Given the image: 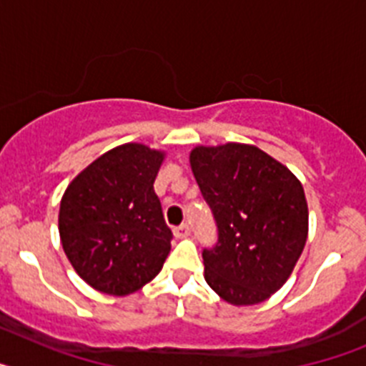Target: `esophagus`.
I'll return each mask as SVG.
<instances>
[{
  "instance_id": "esophagus-1",
  "label": "esophagus",
  "mask_w": 366,
  "mask_h": 366,
  "mask_svg": "<svg viewBox=\"0 0 366 366\" xmlns=\"http://www.w3.org/2000/svg\"><path fill=\"white\" fill-rule=\"evenodd\" d=\"M189 234H190L189 223H181V225L174 227V236H176V238H187Z\"/></svg>"
}]
</instances>
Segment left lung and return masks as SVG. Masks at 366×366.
Instances as JSON below:
<instances>
[{"label": "left lung", "mask_w": 366, "mask_h": 366, "mask_svg": "<svg viewBox=\"0 0 366 366\" xmlns=\"http://www.w3.org/2000/svg\"><path fill=\"white\" fill-rule=\"evenodd\" d=\"M190 167L218 227L203 249L207 284L234 306L269 299L284 286L308 238L300 181L251 144L196 147Z\"/></svg>", "instance_id": "obj_1"}]
</instances>
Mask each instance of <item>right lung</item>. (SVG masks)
Instances as JSON below:
<instances>
[{
  "mask_svg": "<svg viewBox=\"0 0 366 366\" xmlns=\"http://www.w3.org/2000/svg\"><path fill=\"white\" fill-rule=\"evenodd\" d=\"M163 159V152L144 144H122L84 168L64 192L62 247L97 292L130 295L163 267L172 240L154 190Z\"/></svg>",
  "mask_w": 366,
  "mask_h": 366,
  "instance_id": "obj_1",
  "label": "right lung"
}]
</instances>
